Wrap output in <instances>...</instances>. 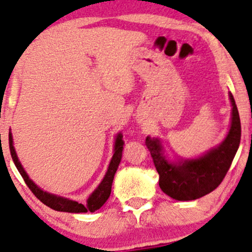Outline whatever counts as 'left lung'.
Returning <instances> with one entry per match:
<instances>
[{"instance_id": "8db88e82", "label": "left lung", "mask_w": 252, "mask_h": 252, "mask_svg": "<svg viewBox=\"0 0 252 252\" xmlns=\"http://www.w3.org/2000/svg\"><path fill=\"white\" fill-rule=\"evenodd\" d=\"M229 99L233 107L227 137L219 147L209 151L206 156L184 160L182 164L175 165L168 162L162 156L159 141L149 137L146 139L145 143L159 173L160 189L170 197L178 201L196 200L212 192L223 181L238 151L242 136L238 109L232 93H229Z\"/></svg>"}]
</instances>
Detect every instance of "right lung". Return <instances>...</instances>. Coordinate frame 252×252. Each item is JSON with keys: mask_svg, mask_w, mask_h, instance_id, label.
<instances>
[{"mask_svg": "<svg viewBox=\"0 0 252 252\" xmlns=\"http://www.w3.org/2000/svg\"><path fill=\"white\" fill-rule=\"evenodd\" d=\"M9 149H10V156H12V159L15 164L16 168L20 172L21 177L24 178L25 183H26L29 189L34 193L35 197L38 200H40V202H43L45 206L50 207V208L55 209L57 212H68V213H86V212H95L96 209L100 208L103 204L106 202L107 198H109L110 193H111V187L113 182V177H115L116 171H117L118 165H120L121 159H122V151H123V140H122V135L118 134L117 139H116L115 143V153H113V157L111 159V162H110L109 168H107V172L105 175L103 182L99 184V187L94 190V192L88 197L87 204H82L76 202V201L68 200V198L60 197V196L51 195V193H48L43 190H40L39 188L37 187L31 179L29 178V176L26 175L25 170L21 166L20 161H19L18 157H16L15 149L13 147V137L12 134L9 132Z\"/></svg>", "mask_w": 252, "mask_h": 252, "instance_id": "obj_1", "label": "right lung"}]
</instances>
